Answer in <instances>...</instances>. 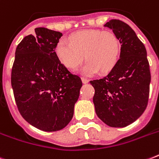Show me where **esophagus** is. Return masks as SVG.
I'll return each mask as SVG.
<instances>
[{
    "instance_id": "34e87169",
    "label": "esophagus",
    "mask_w": 159,
    "mask_h": 159,
    "mask_svg": "<svg viewBox=\"0 0 159 159\" xmlns=\"http://www.w3.org/2000/svg\"><path fill=\"white\" fill-rule=\"evenodd\" d=\"M82 83L86 84V83H87V82H89V80L87 79V78H84V77H82Z\"/></svg>"
}]
</instances>
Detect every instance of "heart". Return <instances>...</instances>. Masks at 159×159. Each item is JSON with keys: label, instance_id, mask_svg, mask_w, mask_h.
<instances>
[{"label": "heart", "instance_id": "b5f03b06", "mask_svg": "<svg viewBox=\"0 0 159 159\" xmlns=\"http://www.w3.org/2000/svg\"><path fill=\"white\" fill-rule=\"evenodd\" d=\"M55 53L63 66L68 69H76L82 60L87 59L81 68L87 76L110 72L118 61L120 43L112 31L85 30L70 36V42L60 39Z\"/></svg>", "mask_w": 159, "mask_h": 159}]
</instances>
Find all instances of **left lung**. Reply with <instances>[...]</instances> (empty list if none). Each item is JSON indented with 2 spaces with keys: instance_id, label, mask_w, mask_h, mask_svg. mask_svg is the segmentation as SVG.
<instances>
[{
  "instance_id": "left-lung-1",
  "label": "left lung",
  "mask_w": 159,
  "mask_h": 159,
  "mask_svg": "<svg viewBox=\"0 0 159 159\" xmlns=\"http://www.w3.org/2000/svg\"><path fill=\"white\" fill-rule=\"evenodd\" d=\"M120 43L116 66L103 78L91 81L97 116L111 127L121 128L140 117L148 105L150 70L147 51L130 26L119 20L105 25Z\"/></svg>"
}]
</instances>
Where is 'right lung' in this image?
<instances>
[{
  "label": "right lung",
  "instance_id": "add662e5",
  "mask_svg": "<svg viewBox=\"0 0 159 159\" xmlns=\"http://www.w3.org/2000/svg\"><path fill=\"white\" fill-rule=\"evenodd\" d=\"M34 32L16 48L11 71L14 97L29 124L40 130L57 131L72 119L82 82L55 53L62 34L43 27Z\"/></svg>",
  "mask_w": 159,
  "mask_h": 159
}]
</instances>
